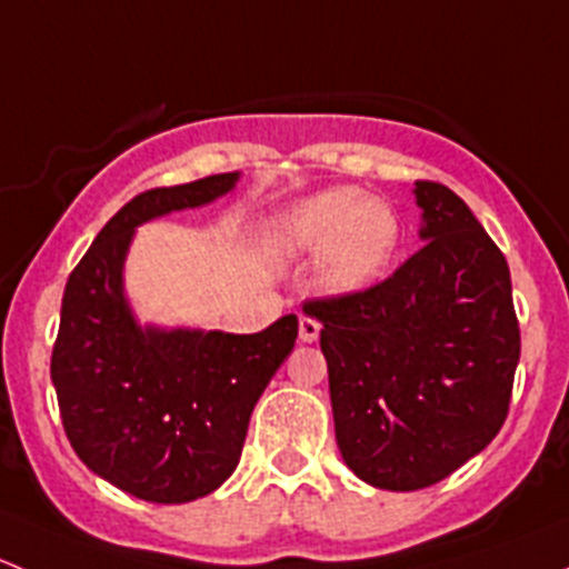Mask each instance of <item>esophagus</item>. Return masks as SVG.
<instances>
[{
  "instance_id": "esophagus-1",
  "label": "esophagus",
  "mask_w": 569,
  "mask_h": 569,
  "mask_svg": "<svg viewBox=\"0 0 569 569\" xmlns=\"http://www.w3.org/2000/svg\"><path fill=\"white\" fill-rule=\"evenodd\" d=\"M319 330H321V325L313 317H306V313H302L300 317V338L306 343H313L319 338Z\"/></svg>"
}]
</instances>
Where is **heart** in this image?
<instances>
[{
    "label": "heart",
    "instance_id": "heart-1",
    "mask_svg": "<svg viewBox=\"0 0 569 569\" xmlns=\"http://www.w3.org/2000/svg\"><path fill=\"white\" fill-rule=\"evenodd\" d=\"M274 248L321 252V283L336 295L369 286L399 248V220L377 198L325 189L286 209L272 226Z\"/></svg>",
    "mask_w": 569,
    "mask_h": 569
}]
</instances>
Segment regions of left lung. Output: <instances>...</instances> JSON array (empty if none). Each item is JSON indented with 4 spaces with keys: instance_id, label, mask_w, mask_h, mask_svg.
<instances>
[{
    "instance_id": "1",
    "label": "left lung",
    "mask_w": 569,
    "mask_h": 569,
    "mask_svg": "<svg viewBox=\"0 0 569 569\" xmlns=\"http://www.w3.org/2000/svg\"><path fill=\"white\" fill-rule=\"evenodd\" d=\"M423 248L382 283L302 311L321 321L343 462L380 490L438 485L503 427L520 360L512 278L460 194L416 181Z\"/></svg>"
}]
</instances>
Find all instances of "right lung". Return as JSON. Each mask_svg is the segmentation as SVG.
<instances>
[{"instance_id": "1", "label": "right lung", "mask_w": 569, "mask_h": 569, "mask_svg": "<svg viewBox=\"0 0 569 569\" xmlns=\"http://www.w3.org/2000/svg\"><path fill=\"white\" fill-rule=\"evenodd\" d=\"M220 173L131 198L101 228L62 295L51 382L77 457L129 496L187 503L214 492L242 457L258 396L297 341V317L233 336L140 327L123 291L134 228L237 187Z\"/></svg>"}]
</instances>
